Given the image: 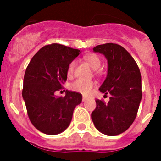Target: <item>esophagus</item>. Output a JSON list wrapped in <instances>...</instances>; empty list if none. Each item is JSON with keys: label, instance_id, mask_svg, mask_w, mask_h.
I'll use <instances>...</instances> for the list:
<instances>
[{"label": "esophagus", "instance_id": "obj_1", "mask_svg": "<svg viewBox=\"0 0 161 161\" xmlns=\"http://www.w3.org/2000/svg\"><path fill=\"white\" fill-rule=\"evenodd\" d=\"M88 99H89V98H88L87 97H85V96H83V98H82V101H83V102H85V101H87Z\"/></svg>", "mask_w": 161, "mask_h": 161}]
</instances>
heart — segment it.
<instances>
[{"label": "heart", "mask_w": 161, "mask_h": 161, "mask_svg": "<svg viewBox=\"0 0 161 161\" xmlns=\"http://www.w3.org/2000/svg\"><path fill=\"white\" fill-rule=\"evenodd\" d=\"M85 59L88 62L91 68L97 70L100 68L102 65V61L101 59L98 57L97 55L94 54H90V55H85ZM75 61H72L68 67V70H67V74L68 76H72L74 72V68H75ZM95 82L93 80H76L73 83L71 84L70 89L75 92L83 93V94H89L91 92V90L94 88Z\"/></svg>", "instance_id": "b5f03b06"}]
</instances>
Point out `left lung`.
<instances>
[{
    "label": "left lung",
    "mask_w": 161,
    "mask_h": 161,
    "mask_svg": "<svg viewBox=\"0 0 161 161\" xmlns=\"http://www.w3.org/2000/svg\"><path fill=\"white\" fill-rule=\"evenodd\" d=\"M93 52L107 59V76L99 90L111 97L107 104L97 99L91 118L101 133L117 136L126 131L136 118L142 99L141 74L135 59L120 45H98Z\"/></svg>",
    "instance_id": "1"
}]
</instances>
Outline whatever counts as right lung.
<instances>
[{"label": "right lung", "instance_id": "right-lung-1", "mask_svg": "<svg viewBox=\"0 0 161 161\" xmlns=\"http://www.w3.org/2000/svg\"><path fill=\"white\" fill-rule=\"evenodd\" d=\"M80 53L58 43L41 48L25 69L22 97L31 123L47 135H58L70 125L74 109L82 95L66 90L65 96L56 97L55 91L67 80L69 64Z\"/></svg>", "mask_w": 161, "mask_h": 161}]
</instances>
